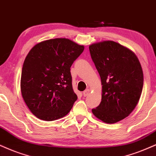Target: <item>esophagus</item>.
Listing matches in <instances>:
<instances>
[{"mask_svg": "<svg viewBox=\"0 0 156 156\" xmlns=\"http://www.w3.org/2000/svg\"><path fill=\"white\" fill-rule=\"evenodd\" d=\"M89 93H90V90L87 89L83 92V96H84V97H86V96H87Z\"/></svg>", "mask_w": 156, "mask_h": 156, "instance_id": "esophagus-1", "label": "esophagus"}]
</instances>
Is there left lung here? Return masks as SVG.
<instances>
[{"instance_id": "obj_1", "label": "left lung", "mask_w": 156, "mask_h": 156, "mask_svg": "<svg viewBox=\"0 0 156 156\" xmlns=\"http://www.w3.org/2000/svg\"><path fill=\"white\" fill-rule=\"evenodd\" d=\"M92 60L101 79L102 99L92 109L95 116L108 124L127 117L139 101L143 87V72L133 52L113 41L89 46Z\"/></svg>"}]
</instances>
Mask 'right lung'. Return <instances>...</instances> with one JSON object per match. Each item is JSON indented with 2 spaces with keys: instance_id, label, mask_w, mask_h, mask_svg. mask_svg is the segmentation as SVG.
I'll use <instances>...</instances> for the list:
<instances>
[{
  "instance_id": "1",
  "label": "right lung",
  "mask_w": 156,
  "mask_h": 156,
  "mask_svg": "<svg viewBox=\"0 0 156 156\" xmlns=\"http://www.w3.org/2000/svg\"><path fill=\"white\" fill-rule=\"evenodd\" d=\"M84 46L66 38L37 43L23 64L21 92L31 112L44 121L56 120L71 111L77 96L70 68Z\"/></svg>"
}]
</instances>
